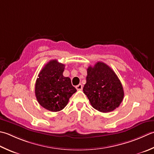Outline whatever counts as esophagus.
I'll return each instance as SVG.
<instances>
[{"label":"esophagus","mask_w":154,"mask_h":154,"mask_svg":"<svg viewBox=\"0 0 154 154\" xmlns=\"http://www.w3.org/2000/svg\"><path fill=\"white\" fill-rule=\"evenodd\" d=\"M76 89L77 90H82L83 89V85L81 84H79V85L76 86Z\"/></svg>","instance_id":"34e87169"}]
</instances>
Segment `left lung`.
Wrapping results in <instances>:
<instances>
[{"label": "left lung", "instance_id": "8db88e82", "mask_svg": "<svg viewBox=\"0 0 154 154\" xmlns=\"http://www.w3.org/2000/svg\"><path fill=\"white\" fill-rule=\"evenodd\" d=\"M83 90L92 107L103 113L115 110L124 96L121 81L115 72L103 62H97L87 69Z\"/></svg>", "mask_w": 154, "mask_h": 154}]
</instances>
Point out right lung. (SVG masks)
Listing matches in <instances>:
<instances>
[{
	"label": "right lung",
	"instance_id": "1",
	"mask_svg": "<svg viewBox=\"0 0 154 154\" xmlns=\"http://www.w3.org/2000/svg\"><path fill=\"white\" fill-rule=\"evenodd\" d=\"M64 69V64L51 60L42 69L36 81L35 95L38 103L53 112L62 110L77 91L70 78L63 75Z\"/></svg>",
	"mask_w": 154,
	"mask_h": 154
}]
</instances>
